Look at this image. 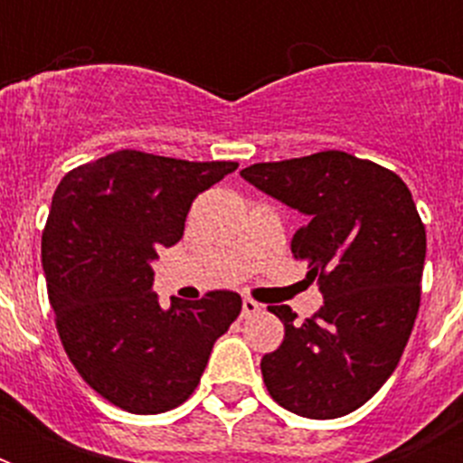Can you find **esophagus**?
<instances>
[{"label": "esophagus", "instance_id": "esophagus-1", "mask_svg": "<svg viewBox=\"0 0 463 463\" xmlns=\"http://www.w3.org/2000/svg\"><path fill=\"white\" fill-rule=\"evenodd\" d=\"M261 312V305L257 303V300H252V298H245L242 300V317H254V315H260Z\"/></svg>", "mask_w": 463, "mask_h": 463}]
</instances>
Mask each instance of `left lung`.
Instances as JSON below:
<instances>
[{
	"label": "left lung",
	"mask_w": 463,
	"mask_h": 463,
	"mask_svg": "<svg viewBox=\"0 0 463 463\" xmlns=\"http://www.w3.org/2000/svg\"><path fill=\"white\" fill-rule=\"evenodd\" d=\"M250 184L305 213L293 257L307 261L324 305L298 322L271 305L283 344L261 358L279 406L331 420L370 402L409 344L425 264V225L396 173L344 151H319L242 170Z\"/></svg>",
	"instance_id": "obj_1"
}]
</instances>
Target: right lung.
Segmentation results:
<instances>
[{
	"label": "right lung",
	"mask_w": 463,
	"mask_h": 463,
	"mask_svg": "<svg viewBox=\"0 0 463 463\" xmlns=\"http://www.w3.org/2000/svg\"><path fill=\"white\" fill-rule=\"evenodd\" d=\"M232 160L115 151L61 177L43 231V269L61 345L86 384L118 409L151 416L187 402L242 300L211 290L160 307V247L184 232L189 206Z\"/></svg>",
	"instance_id": "obj_1"
}]
</instances>
